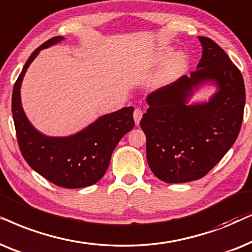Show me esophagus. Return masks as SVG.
<instances>
[{
    "label": "esophagus",
    "instance_id": "obj_1",
    "mask_svg": "<svg viewBox=\"0 0 252 252\" xmlns=\"http://www.w3.org/2000/svg\"><path fill=\"white\" fill-rule=\"evenodd\" d=\"M142 117H143V110L139 108H136L135 112H133V120H135L136 126H138L140 120H142Z\"/></svg>",
    "mask_w": 252,
    "mask_h": 252
}]
</instances>
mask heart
<instances>
[{"instance_id": "heart-1", "label": "heart", "mask_w": 252, "mask_h": 252, "mask_svg": "<svg viewBox=\"0 0 252 252\" xmlns=\"http://www.w3.org/2000/svg\"><path fill=\"white\" fill-rule=\"evenodd\" d=\"M172 53H173L172 47H163V48L158 49L157 52L152 55V58L150 59L149 65L154 66V65L161 64V63H163ZM187 61H188V58L186 53L183 52L174 53L171 58L167 62L166 61L165 64L162 65V68H161L160 71L158 72V75L153 80V85L156 87H161V86L168 85V84L174 82V80H175L177 77L182 73L183 70L186 69Z\"/></svg>"}]
</instances>
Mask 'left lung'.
<instances>
[{
    "instance_id": "left-lung-1",
    "label": "left lung",
    "mask_w": 252,
    "mask_h": 252,
    "mask_svg": "<svg viewBox=\"0 0 252 252\" xmlns=\"http://www.w3.org/2000/svg\"><path fill=\"white\" fill-rule=\"evenodd\" d=\"M198 40L203 55L197 70L150 93L149 108L140 121L147 162L166 183L205 176L233 146L242 126V73L213 40ZM210 82L217 86V92L209 101L189 104L194 91Z\"/></svg>"
}]
</instances>
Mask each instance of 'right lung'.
<instances>
[{
  "label": "right lung",
  "instance_id": "1",
  "mask_svg": "<svg viewBox=\"0 0 252 252\" xmlns=\"http://www.w3.org/2000/svg\"><path fill=\"white\" fill-rule=\"evenodd\" d=\"M63 40L61 35L47 40L26 61L13 86L12 117L19 149L29 166L56 186L78 189L92 186L105 175L113 151L135 126V121L133 107H124L100 116L79 132L66 137L46 136L32 126L22 107L23 78L40 50Z\"/></svg>",
  "mask_w": 252,
  "mask_h": 252
}]
</instances>
